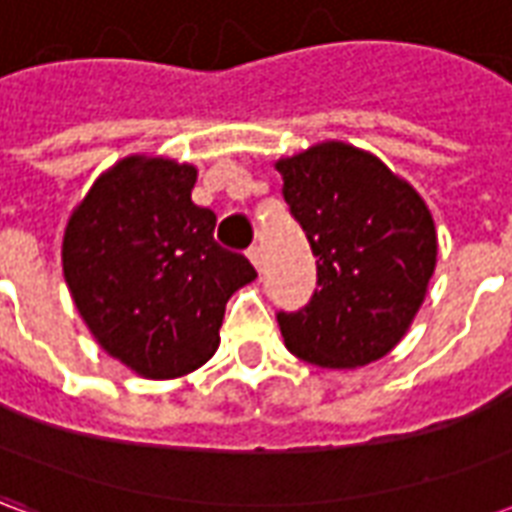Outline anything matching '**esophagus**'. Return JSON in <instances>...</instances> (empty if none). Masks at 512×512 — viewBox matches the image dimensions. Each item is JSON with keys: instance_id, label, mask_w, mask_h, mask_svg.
I'll use <instances>...</instances> for the list:
<instances>
[{"instance_id": "obj_1", "label": "esophagus", "mask_w": 512, "mask_h": 512, "mask_svg": "<svg viewBox=\"0 0 512 512\" xmlns=\"http://www.w3.org/2000/svg\"><path fill=\"white\" fill-rule=\"evenodd\" d=\"M246 257H249V260L255 263L257 271H260V266H263V255H260V246H249V249H246Z\"/></svg>"}]
</instances>
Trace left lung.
I'll use <instances>...</instances> for the list:
<instances>
[{
  "label": "left lung",
  "instance_id": "1",
  "mask_svg": "<svg viewBox=\"0 0 512 512\" xmlns=\"http://www.w3.org/2000/svg\"><path fill=\"white\" fill-rule=\"evenodd\" d=\"M290 216L315 255V290L277 312L290 354L318 367H362L389 354L436 266V227L417 191L370 153L326 142L277 164Z\"/></svg>",
  "mask_w": 512,
  "mask_h": 512
}]
</instances>
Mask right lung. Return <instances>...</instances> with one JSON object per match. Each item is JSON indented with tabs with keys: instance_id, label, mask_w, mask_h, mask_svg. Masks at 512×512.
<instances>
[{
	"instance_id": "add662e5",
	"label": "right lung",
	"mask_w": 512,
	"mask_h": 512,
	"mask_svg": "<svg viewBox=\"0 0 512 512\" xmlns=\"http://www.w3.org/2000/svg\"><path fill=\"white\" fill-rule=\"evenodd\" d=\"M197 169L134 156L95 180L62 241L76 310L104 351L147 378H178L219 348L224 304L257 277L213 241L191 202Z\"/></svg>"
}]
</instances>
